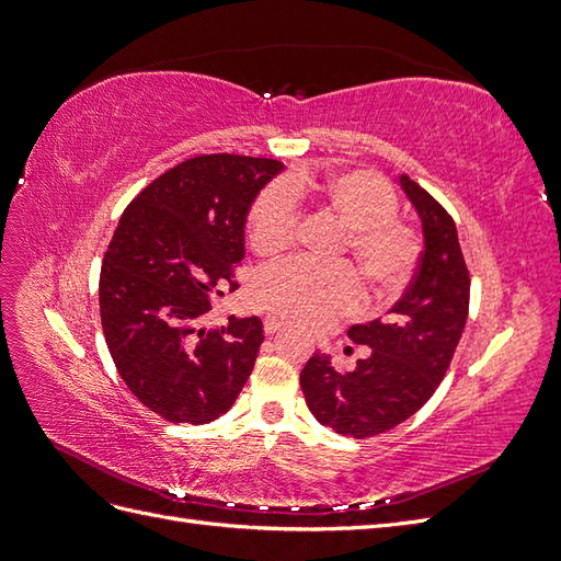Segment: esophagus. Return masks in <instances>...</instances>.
Instances as JSON below:
<instances>
[{
  "label": "esophagus",
  "instance_id": "1",
  "mask_svg": "<svg viewBox=\"0 0 561 561\" xmlns=\"http://www.w3.org/2000/svg\"><path fill=\"white\" fill-rule=\"evenodd\" d=\"M285 325L283 322L278 320V318H274V316H268V318H264V332L271 336V334H276V332H280Z\"/></svg>",
  "mask_w": 561,
  "mask_h": 561
}]
</instances>
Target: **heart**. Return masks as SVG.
Masks as SVG:
<instances>
[{"label":"heart","instance_id":"b5f03b06","mask_svg":"<svg viewBox=\"0 0 561 561\" xmlns=\"http://www.w3.org/2000/svg\"><path fill=\"white\" fill-rule=\"evenodd\" d=\"M334 215L344 225L336 257L348 254L371 295H398L412 280L421 260L419 229L398 217V196L371 171L330 175L295 173L283 184H268L252 201L248 241L260 257H276L293 243L299 208ZM262 311L301 328H328L360 304V285L344 264L316 266L301 260L262 271L252 287Z\"/></svg>","mask_w":561,"mask_h":561}]
</instances>
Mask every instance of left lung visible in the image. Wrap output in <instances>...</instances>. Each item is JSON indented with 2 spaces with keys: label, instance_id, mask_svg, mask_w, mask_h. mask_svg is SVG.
Listing matches in <instances>:
<instances>
[{
  "label": "left lung",
  "instance_id": "left-lung-1",
  "mask_svg": "<svg viewBox=\"0 0 561 561\" xmlns=\"http://www.w3.org/2000/svg\"><path fill=\"white\" fill-rule=\"evenodd\" d=\"M400 182L426 233L410 287L383 320L348 330L353 344L369 346L367 358L339 371L328 355L313 353L299 377L318 423L355 439L396 428L431 400L468 318L470 274L454 219L414 180Z\"/></svg>",
  "mask_w": 561,
  "mask_h": 561
}]
</instances>
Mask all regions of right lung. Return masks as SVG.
I'll use <instances>...</instances> for the list:
<instances>
[{
	"label": "right lung",
	"mask_w": 561,
	"mask_h": 561,
	"mask_svg": "<svg viewBox=\"0 0 561 561\" xmlns=\"http://www.w3.org/2000/svg\"><path fill=\"white\" fill-rule=\"evenodd\" d=\"M276 159L203 154L178 163L124 210L100 268V320L118 375L171 423L231 410L264 342L257 316L203 330L201 316L243 260L252 198Z\"/></svg>",
	"instance_id": "1"
}]
</instances>
